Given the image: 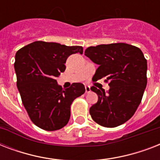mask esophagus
Segmentation results:
<instances>
[{
	"mask_svg": "<svg viewBox=\"0 0 160 160\" xmlns=\"http://www.w3.org/2000/svg\"><path fill=\"white\" fill-rule=\"evenodd\" d=\"M90 86H88V85H86L85 86V93H90Z\"/></svg>",
	"mask_w": 160,
	"mask_h": 160,
	"instance_id": "1",
	"label": "esophagus"
}]
</instances>
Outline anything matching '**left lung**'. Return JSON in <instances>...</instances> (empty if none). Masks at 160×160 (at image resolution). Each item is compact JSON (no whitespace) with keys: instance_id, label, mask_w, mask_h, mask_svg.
Wrapping results in <instances>:
<instances>
[{"instance_id":"8db88e82","label":"left lung","mask_w":160,"mask_h":160,"mask_svg":"<svg viewBox=\"0 0 160 160\" xmlns=\"http://www.w3.org/2000/svg\"><path fill=\"white\" fill-rule=\"evenodd\" d=\"M85 55L99 67L94 81L106 78L109 90H90L96 93L98 101L90 108L95 122L114 128L129 120L141 102L147 85V60L141 50L125 43L90 46Z\"/></svg>"}]
</instances>
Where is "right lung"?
Masks as SVG:
<instances>
[{
    "label": "right lung",
    "mask_w": 160,
    "mask_h": 160,
    "mask_svg": "<svg viewBox=\"0 0 160 160\" xmlns=\"http://www.w3.org/2000/svg\"><path fill=\"white\" fill-rule=\"evenodd\" d=\"M76 53L83 54L82 46L41 41L16 52V85L30 119L41 129L54 131L66 125L70 105L85 93L81 83H73L64 90L56 81V77L65 71L67 58Z\"/></svg>",
    "instance_id": "obj_1"
}]
</instances>
